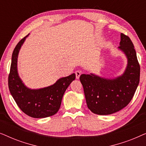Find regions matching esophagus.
Wrapping results in <instances>:
<instances>
[{"instance_id": "obj_1", "label": "esophagus", "mask_w": 146, "mask_h": 146, "mask_svg": "<svg viewBox=\"0 0 146 146\" xmlns=\"http://www.w3.org/2000/svg\"><path fill=\"white\" fill-rule=\"evenodd\" d=\"M81 73H82V72L81 71H76V79H78L79 78H80V75H81Z\"/></svg>"}]
</instances>
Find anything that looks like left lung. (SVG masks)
<instances>
[{"instance_id": "8db88e82", "label": "left lung", "mask_w": 146, "mask_h": 146, "mask_svg": "<svg viewBox=\"0 0 146 146\" xmlns=\"http://www.w3.org/2000/svg\"><path fill=\"white\" fill-rule=\"evenodd\" d=\"M118 49L125 55V71L114 78H106L90 73L80 77L88 108L98 115L117 112L130 102L139 82L140 67L132 42L121 33Z\"/></svg>"}]
</instances>
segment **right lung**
I'll return each mask as SVG.
<instances>
[{
    "label": "right lung",
    "instance_id": "1",
    "mask_svg": "<svg viewBox=\"0 0 146 146\" xmlns=\"http://www.w3.org/2000/svg\"><path fill=\"white\" fill-rule=\"evenodd\" d=\"M29 35L17 44L13 52L9 88L12 96L24 113L35 118H43L58 112L64 94L75 80L76 74L61 78L54 84L42 88L31 89L26 86L18 73L17 62L20 50Z\"/></svg>",
    "mask_w": 146,
    "mask_h": 146
}]
</instances>
